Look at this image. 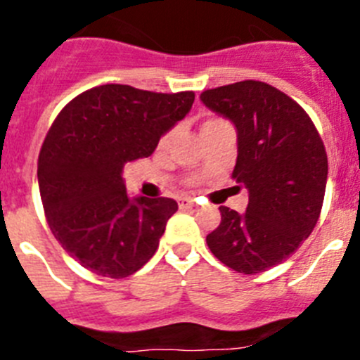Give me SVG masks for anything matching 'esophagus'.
I'll return each mask as SVG.
<instances>
[{
  "instance_id": "34e87169",
  "label": "esophagus",
  "mask_w": 360,
  "mask_h": 360,
  "mask_svg": "<svg viewBox=\"0 0 360 360\" xmlns=\"http://www.w3.org/2000/svg\"><path fill=\"white\" fill-rule=\"evenodd\" d=\"M178 205H180V209L193 207V205H195V200H193V198H180V200H178Z\"/></svg>"
}]
</instances>
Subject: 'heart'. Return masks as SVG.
<instances>
[{
    "mask_svg": "<svg viewBox=\"0 0 360 360\" xmlns=\"http://www.w3.org/2000/svg\"><path fill=\"white\" fill-rule=\"evenodd\" d=\"M214 122H219V120H207V122H205V124H203V126H202V129H203V128H207V126H211V124H214ZM171 139H173V131L165 133V135L162 136V141H160V148H165V146L169 144V142H171Z\"/></svg>",
    "mask_w": 360,
    "mask_h": 360,
    "instance_id": "b5f03b06",
    "label": "heart"
}]
</instances>
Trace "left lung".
I'll return each instance as SVG.
<instances>
[{
	"mask_svg": "<svg viewBox=\"0 0 360 360\" xmlns=\"http://www.w3.org/2000/svg\"><path fill=\"white\" fill-rule=\"evenodd\" d=\"M200 101L234 124L232 178L249 191L243 214L219 207L209 249L236 272H265L288 259L316 227L328 178L324 144L307 111L266 82L219 86Z\"/></svg>",
	"mask_w": 360,
	"mask_h": 360,
	"instance_id": "8db88e82",
	"label": "left lung"
}]
</instances>
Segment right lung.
<instances>
[{"label":"right lung","mask_w":360,"mask_h":360,"mask_svg":"<svg viewBox=\"0 0 360 360\" xmlns=\"http://www.w3.org/2000/svg\"><path fill=\"white\" fill-rule=\"evenodd\" d=\"M193 103V91L104 84L77 95L53 120L37 162L41 200L56 240L84 269L128 278L157 252L178 203L129 198L122 169L149 157Z\"/></svg>","instance_id":"right-lung-1"}]
</instances>
